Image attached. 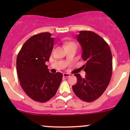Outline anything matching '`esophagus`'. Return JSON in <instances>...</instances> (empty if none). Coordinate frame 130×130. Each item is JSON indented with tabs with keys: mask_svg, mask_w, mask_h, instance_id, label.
<instances>
[{
	"mask_svg": "<svg viewBox=\"0 0 130 130\" xmlns=\"http://www.w3.org/2000/svg\"><path fill=\"white\" fill-rule=\"evenodd\" d=\"M70 73H63V77H70Z\"/></svg>",
	"mask_w": 130,
	"mask_h": 130,
	"instance_id": "1",
	"label": "esophagus"
}]
</instances>
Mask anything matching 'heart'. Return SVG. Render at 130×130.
<instances>
[{"label":"heart","instance_id":"heart-1","mask_svg":"<svg viewBox=\"0 0 130 130\" xmlns=\"http://www.w3.org/2000/svg\"><path fill=\"white\" fill-rule=\"evenodd\" d=\"M72 43H72V42H69V43H66V45H68L69 44H72Z\"/></svg>","mask_w":130,"mask_h":130}]
</instances>
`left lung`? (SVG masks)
Returning <instances> with one entry per match:
<instances>
[{
	"label": "left lung",
	"instance_id": "left-lung-1",
	"mask_svg": "<svg viewBox=\"0 0 130 130\" xmlns=\"http://www.w3.org/2000/svg\"><path fill=\"white\" fill-rule=\"evenodd\" d=\"M77 39L82 49V58L86 62L82 66L85 78L79 73L72 86L73 92L81 100L92 102L103 94L109 84L112 75V54L108 44L92 31H81Z\"/></svg>",
	"mask_w": 130,
	"mask_h": 130
}]
</instances>
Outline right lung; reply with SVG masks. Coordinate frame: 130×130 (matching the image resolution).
<instances>
[{"mask_svg":"<svg viewBox=\"0 0 130 130\" xmlns=\"http://www.w3.org/2000/svg\"><path fill=\"white\" fill-rule=\"evenodd\" d=\"M41 32L26 41L17 57L16 67L21 87L35 101L45 103L53 98L62 80L60 72L52 73L45 64L49 61L54 38Z\"/></svg>","mask_w":130,"mask_h":130,"instance_id":"right-lung-1","label":"right lung"}]
</instances>
